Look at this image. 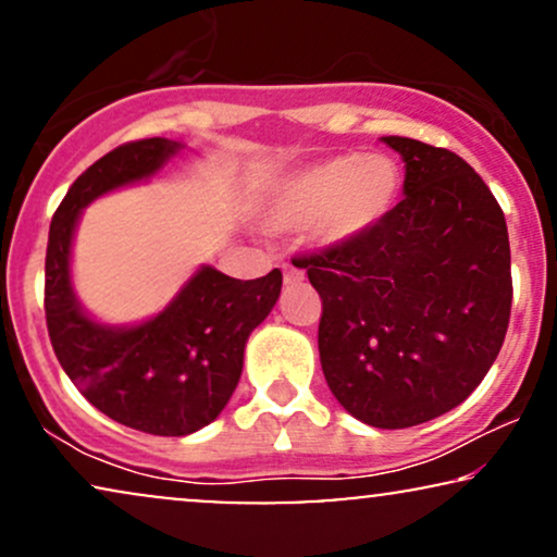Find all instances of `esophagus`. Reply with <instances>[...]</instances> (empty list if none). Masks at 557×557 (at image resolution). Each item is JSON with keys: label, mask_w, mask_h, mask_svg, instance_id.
Instances as JSON below:
<instances>
[{"label": "esophagus", "mask_w": 557, "mask_h": 557, "mask_svg": "<svg viewBox=\"0 0 557 557\" xmlns=\"http://www.w3.org/2000/svg\"><path fill=\"white\" fill-rule=\"evenodd\" d=\"M301 281H305V271H301V268H297L294 263H286L284 265V284L294 286V284H301Z\"/></svg>", "instance_id": "1"}]
</instances>
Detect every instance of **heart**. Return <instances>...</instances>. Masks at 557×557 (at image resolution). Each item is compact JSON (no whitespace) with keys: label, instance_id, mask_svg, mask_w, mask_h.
I'll list each match as a JSON object with an SVG mask.
<instances>
[{"label":"heart","instance_id":"heart-1","mask_svg":"<svg viewBox=\"0 0 557 557\" xmlns=\"http://www.w3.org/2000/svg\"><path fill=\"white\" fill-rule=\"evenodd\" d=\"M403 175L387 154H333L273 185L265 222L276 232L312 226L322 247L354 245L393 214Z\"/></svg>","mask_w":557,"mask_h":557}]
</instances>
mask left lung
Instances as JSON below:
<instances>
[{"label":"left lung","instance_id":"8db88e82","mask_svg":"<svg viewBox=\"0 0 557 557\" xmlns=\"http://www.w3.org/2000/svg\"><path fill=\"white\" fill-rule=\"evenodd\" d=\"M403 201L359 243L299 260L322 299L327 387L374 429H408L472 395L504 346L511 250L504 211L462 157L382 136Z\"/></svg>","mask_w":557,"mask_h":557}]
</instances>
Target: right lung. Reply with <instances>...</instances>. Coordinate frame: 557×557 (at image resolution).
Returning a JSON list of instances; mask_svg holds the SVG:
<instances>
[{"instance_id": "obj_1", "label": "right lung", "mask_w": 557, "mask_h": 557, "mask_svg": "<svg viewBox=\"0 0 557 557\" xmlns=\"http://www.w3.org/2000/svg\"><path fill=\"white\" fill-rule=\"evenodd\" d=\"M183 149L154 136L89 164L53 214L46 250V322L61 369L100 413L154 436H188L222 413L243 374L245 343L281 294L278 268L239 281L201 265L164 310L134 325H108L82 307L72 284L82 211L147 183Z\"/></svg>"}]
</instances>
